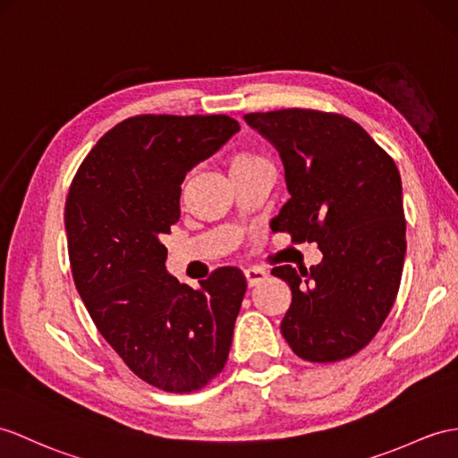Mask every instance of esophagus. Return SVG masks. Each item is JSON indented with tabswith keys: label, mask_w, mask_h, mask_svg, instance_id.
Wrapping results in <instances>:
<instances>
[{
	"label": "esophagus",
	"mask_w": 458,
	"mask_h": 458,
	"mask_svg": "<svg viewBox=\"0 0 458 458\" xmlns=\"http://www.w3.org/2000/svg\"><path fill=\"white\" fill-rule=\"evenodd\" d=\"M244 276H247L249 285H256V284H260V282L266 280L267 272L264 270V267H260V266H249L247 270H244Z\"/></svg>",
	"instance_id": "esophagus-1"
}]
</instances>
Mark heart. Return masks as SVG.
<instances>
[{
  "label": "heart",
  "mask_w": 458,
  "mask_h": 458,
  "mask_svg": "<svg viewBox=\"0 0 458 458\" xmlns=\"http://www.w3.org/2000/svg\"><path fill=\"white\" fill-rule=\"evenodd\" d=\"M256 161H260L259 155L249 153V151H237L233 153L231 157L227 159V166H229V173H237L242 169H249L250 165H254Z\"/></svg>",
  "instance_id": "obj_1"
}]
</instances>
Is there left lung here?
Masks as SVG:
<instances>
[{
  "instance_id": "8db88e82",
  "label": "left lung",
  "mask_w": 458,
  "mask_h": 458,
  "mask_svg": "<svg viewBox=\"0 0 458 458\" xmlns=\"http://www.w3.org/2000/svg\"><path fill=\"white\" fill-rule=\"evenodd\" d=\"M244 120L274 145L285 169L292 198L272 229L317 242L322 252L309 270H272L292 287L284 338L305 361L352 358L383 327L403 277L406 219L396 163L342 114L284 108Z\"/></svg>"
}]
</instances>
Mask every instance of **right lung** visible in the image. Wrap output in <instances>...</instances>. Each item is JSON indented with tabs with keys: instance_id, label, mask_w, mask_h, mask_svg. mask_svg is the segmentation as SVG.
<instances>
[{
	"instance_id": "add662e5",
	"label": "right lung",
	"mask_w": 458,
	"mask_h": 458,
	"mask_svg": "<svg viewBox=\"0 0 458 458\" xmlns=\"http://www.w3.org/2000/svg\"><path fill=\"white\" fill-rule=\"evenodd\" d=\"M239 122L141 114L108 130L75 173L65 233L77 292L103 338L141 381L192 393L225 367L247 280L223 266L198 289L165 270L186 173Z\"/></svg>"
}]
</instances>
